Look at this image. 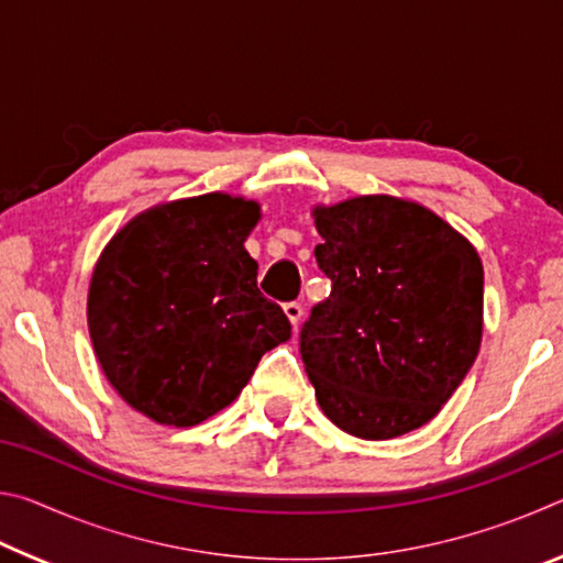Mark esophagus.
<instances>
[{
    "label": "esophagus",
    "instance_id": "1",
    "mask_svg": "<svg viewBox=\"0 0 563 563\" xmlns=\"http://www.w3.org/2000/svg\"><path fill=\"white\" fill-rule=\"evenodd\" d=\"M285 316L292 322V328H298V322L302 318V305L300 302H285Z\"/></svg>",
    "mask_w": 563,
    "mask_h": 563
}]
</instances>
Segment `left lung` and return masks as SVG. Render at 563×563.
<instances>
[{
	"label": "left lung",
	"mask_w": 563,
	"mask_h": 563,
	"mask_svg": "<svg viewBox=\"0 0 563 563\" xmlns=\"http://www.w3.org/2000/svg\"><path fill=\"white\" fill-rule=\"evenodd\" d=\"M325 302L300 330L318 405L360 440L430 422L482 345L484 271L476 247L430 208L387 194L312 208Z\"/></svg>",
	"instance_id": "obj_1"
}]
</instances>
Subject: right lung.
I'll return each mask as SVG.
<instances>
[{
  "instance_id": "add662e5",
  "label": "right lung",
  "mask_w": 563,
  "mask_h": 563,
  "mask_svg": "<svg viewBox=\"0 0 563 563\" xmlns=\"http://www.w3.org/2000/svg\"><path fill=\"white\" fill-rule=\"evenodd\" d=\"M258 221V201L216 190L146 208L101 251L89 335L109 385L136 412L166 427L201 424L241 395L265 352L290 340L243 245Z\"/></svg>"
}]
</instances>
